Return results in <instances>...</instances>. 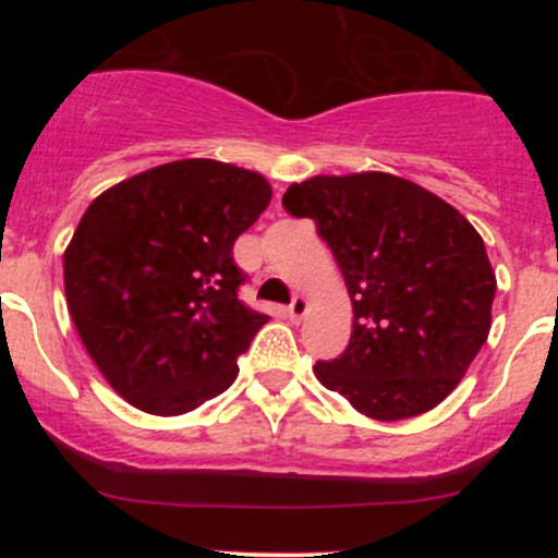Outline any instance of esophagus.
<instances>
[{
  "label": "esophagus",
  "instance_id": "esophagus-1",
  "mask_svg": "<svg viewBox=\"0 0 558 558\" xmlns=\"http://www.w3.org/2000/svg\"><path fill=\"white\" fill-rule=\"evenodd\" d=\"M306 312H310V299H306V296H293L291 306H288V317H291L293 323H301V319L306 317Z\"/></svg>",
  "mask_w": 558,
  "mask_h": 558
}]
</instances>
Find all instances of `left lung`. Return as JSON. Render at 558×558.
<instances>
[{
	"mask_svg": "<svg viewBox=\"0 0 558 558\" xmlns=\"http://www.w3.org/2000/svg\"><path fill=\"white\" fill-rule=\"evenodd\" d=\"M283 207L315 220L354 310L349 345L315 364L317 380L369 420L438 407L490 332L496 272L472 222L377 170L306 178L288 185Z\"/></svg>",
	"mask_w": 558,
	"mask_h": 558,
	"instance_id": "8db88e82",
	"label": "left lung"
}]
</instances>
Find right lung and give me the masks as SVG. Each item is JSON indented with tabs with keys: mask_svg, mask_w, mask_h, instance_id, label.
<instances>
[{
	"mask_svg": "<svg viewBox=\"0 0 558 558\" xmlns=\"http://www.w3.org/2000/svg\"><path fill=\"white\" fill-rule=\"evenodd\" d=\"M270 198L259 172L198 157L125 178L88 204L62 257L68 310L131 407L178 417L235 380L267 317L239 301L233 243Z\"/></svg>",
	"mask_w": 558,
	"mask_h": 558,
	"instance_id": "right-lung-1",
	"label": "right lung"
}]
</instances>
